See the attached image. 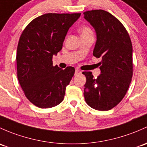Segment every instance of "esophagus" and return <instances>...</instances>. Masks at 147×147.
Returning a JSON list of instances; mask_svg holds the SVG:
<instances>
[{
  "label": "esophagus",
  "instance_id": "obj_1",
  "mask_svg": "<svg viewBox=\"0 0 147 147\" xmlns=\"http://www.w3.org/2000/svg\"><path fill=\"white\" fill-rule=\"evenodd\" d=\"M80 73H81V71H80V69H75V75H79V74H80Z\"/></svg>",
  "mask_w": 147,
  "mask_h": 147
}]
</instances>
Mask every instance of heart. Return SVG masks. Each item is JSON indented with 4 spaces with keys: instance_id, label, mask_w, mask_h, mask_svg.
<instances>
[{
    "instance_id": "heart-1",
    "label": "heart",
    "mask_w": 147,
    "mask_h": 147,
    "mask_svg": "<svg viewBox=\"0 0 147 147\" xmlns=\"http://www.w3.org/2000/svg\"><path fill=\"white\" fill-rule=\"evenodd\" d=\"M80 33H81V36L89 34H93L92 29L89 27H88V26H83V27H82L81 28H80Z\"/></svg>"
}]
</instances>
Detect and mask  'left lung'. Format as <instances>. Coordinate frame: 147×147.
<instances>
[{"instance_id":"1","label":"left lung","mask_w":147,"mask_h":147,"mask_svg":"<svg viewBox=\"0 0 147 147\" xmlns=\"http://www.w3.org/2000/svg\"><path fill=\"white\" fill-rule=\"evenodd\" d=\"M83 14L96 33L94 56L102 58L97 78L92 72H82L86 79L84 98L92 109L109 111L124 98L132 81V42L123 24L109 12L93 10Z\"/></svg>"}]
</instances>
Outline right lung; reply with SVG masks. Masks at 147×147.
I'll list each match as a JSON object with an SVG mask.
<instances>
[{
  "label": "right lung",
  "instance_id": "add662e5",
  "mask_svg": "<svg viewBox=\"0 0 147 147\" xmlns=\"http://www.w3.org/2000/svg\"><path fill=\"white\" fill-rule=\"evenodd\" d=\"M81 13H47L35 18L22 33L17 50L18 78L24 95L41 109L63 101L73 67L53 65V55L63 47L68 29Z\"/></svg>",
  "mask_w": 147,
  "mask_h": 147
}]
</instances>
